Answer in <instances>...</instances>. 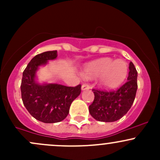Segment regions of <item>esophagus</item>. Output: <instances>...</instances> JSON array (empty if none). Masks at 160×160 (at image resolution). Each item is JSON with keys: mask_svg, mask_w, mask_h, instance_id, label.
<instances>
[{"mask_svg": "<svg viewBox=\"0 0 160 160\" xmlns=\"http://www.w3.org/2000/svg\"><path fill=\"white\" fill-rule=\"evenodd\" d=\"M82 90H88L90 89V86L89 84H88V83H83V85H82Z\"/></svg>", "mask_w": 160, "mask_h": 160, "instance_id": "esophagus-1", "label": "esophagus"}]
</instances>
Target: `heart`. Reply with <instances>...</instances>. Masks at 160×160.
I'll use <instances>...</instances> for the list:
<instances>
[{
	"mask_svg": "<svg viewBox=\"0 0 160 160\" xmlns=\"http://www.w3.org/2000/svg\"><path fill=\"white\" fill-rule=\"evenodd\" d=\"M128 74V64L123 60H114L109 57L101 58L90 63L83 71L86 78L99 77V83L106 89L120 86Z\"/></svg>",
	"mask_w": 160,
	"mask_h": 160,
	"instance_id": "1",
	"label": "heart"
}]
</instances>
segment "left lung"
<instances>
[{"label":"left lung","instance_id":"obj_1","mask_svg":"<svg viewBox=\"0 0 160 160\" xmlns=\"http://www.w3.org/2000/svg\"><path fill=\"white\" fill-rule=\"evenodd\" d=\"M128 81L115 90L93 89L94 99L89 106V112L97 121L112 122L122 118L132 107L136 94L137 72L135 66L129 63Z\"/></svg>","mask_w":160,"mask_h":160}]
</instances>
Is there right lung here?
I'll use <instances>...</instances> for the list:
<instances>
[{
    "instance_id": "right-lung-1",
    "label": "right lung",
    "mask_w": 160,
    "mask_h": 160,
    "mask_svg": "<svg viewBox=\"0 0 160 160\" xmlns=\"http://www.w3.org/2000/svg\"><path fill=\"white\" fill-rule=\"evenodd\" d=\"M56 57V50L36 55L24 70L21 83L24 105L32 117L44 123H56L65 119L71 103L81 92L80 84L67 87L56 83L40 85L35 82L38 67Z\"/></svg>"
}]
</instances>
